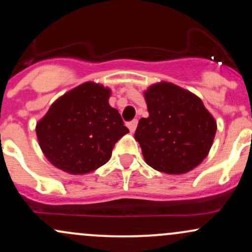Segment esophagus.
Returning <instances> with one entry per match:
<instances>
[{
	"label": "esophagus",
	"mask_w": 252,
	"mask_h": 252,
	"mask_svg": "<svg viewBox=\"0 0 252 252\" xmlns=\"http://www.w3.org/2000/svg\"><path fill=\"white\" fill-rule=\"evenodd\" d=\"M136 126H137V120H134L128 123V128L130 130V132H134L136 130Z\"/></svg>",
	"instance_id": "1"
}]
</instances>
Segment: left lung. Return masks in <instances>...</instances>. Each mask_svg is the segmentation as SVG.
<instances>
[{
  "label": "left lung",
  "mask_w": 252,
  "mask_h": 252,
  "mask_svg": "<svg viewBox=\"0 0 252 252\" xmlns=\"http://www.w3.org/2000/svg\"><path fill=\"white\" fill-rule=\"evenodd\" d=\"M149 116L135 131L144 161L166 174H185L209 155L217 122L193 92L158 82L143 92Z\"/></svg>",
  "instance_id": "8db88e82"
}]
</instances>
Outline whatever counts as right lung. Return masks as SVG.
Segmentation results:
<instances>
[{
  "instance_id": "add662e5",
  "label": "right lung",
  "mask_w": 252,
  "mask_h": 252,
  "mask_svg": "<svg viewBox=\"0 0 252 252\" xmlns=\"http://www.w3.org/2000/svg\"><path fill=\"white\" fill-rule=\"evenodd\" d=\"M111 89L86 82L52 103L35 131L43 155L63 172L83 175L110 160L115 143L129 129L111 108Z\"/></svg>"
}]
</instances>
